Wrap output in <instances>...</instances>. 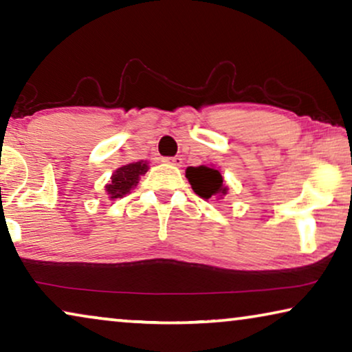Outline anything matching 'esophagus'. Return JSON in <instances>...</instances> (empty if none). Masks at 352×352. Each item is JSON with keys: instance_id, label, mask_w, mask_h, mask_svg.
I'll use <instances>...</instances> for the list:
<instances>
[{"instance_id": "34e87169", "label": "esophagus", "mask_w": 352, "mask_h": 352, "mask_svg": "<svg viewBox=\"0 0 352 352\" xmlns=\"http://www.w3.org/2000/svg\"><path fill=\"white\" fill-rule=\"evenodd\" d=\"M164 162H167V164H170V166H175V167H180L182 164H183V160L180 156H174V157H164V160H162Z\"/></svg>"}]
</instances>
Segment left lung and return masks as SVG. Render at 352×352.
<instances>
[{
    "label": "left lung",
    "mask_w": 352,
    "mask_h": 352,
    "mask_svg": "<svg viewBox=\"0 0 352 352\" xmlns=\"http://www.w3.org/2000/svg\"><path fill=\"white\" fill-rule=\"evenodd\" d=\"M186 178L190 182L192 191L202 199L207 201L210 197L221 199L225 195H228V186L225 185L223 177L214 166L188 167Z\"/></svg>",
    "instance_id": "1"
}]
</instances>
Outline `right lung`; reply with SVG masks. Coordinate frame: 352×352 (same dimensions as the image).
<instances>
[{
  "instance_id": "1",
  "label": "right lung",
  "mask_w": 352,
  "mask_h": 352,
  "mask_svg": "<svg viewBox=\"0 0 352 352\" xmlns=\"http://www.w3.org/2000/svg\"><path fill=\"white\" fill-rule=\"evenodd\" d=\"M148 170V162L146 161H137L131 162V164H126L120 167L113 172L110 178V183L105 186V191L110 199H118V197H122L131 192V190L137 186L138 180H140V175L145 174Z\"/></svg>"
}]
</instances>
